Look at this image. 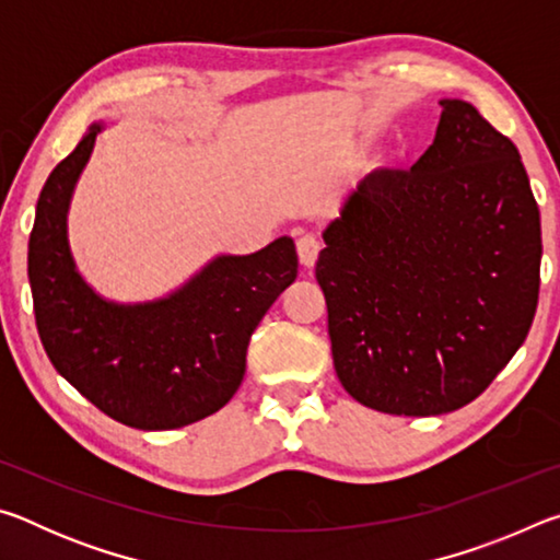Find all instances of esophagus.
I'll return each instance as SVG.
<instances>
[{"label":"esophagus","instance_id":"esophagus-1","mask_svg":"<svg viewBox=\"0 0 560 560\" xmlns=\"http://www.w3.org/2000/svg\"><path fill=\"white\" fill-rule=\"evenodd\" d=\"M296 249H299V261L303 264V267L311 269L318 259V252H320V242L316 240L314 234H306L301 236V240L296 242Z\"/></svg>","mask_w":560,"mask_h":560}]
</instances>
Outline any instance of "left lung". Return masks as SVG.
I'll list each match as a JSON object with an SVG mask.
<instances>
[{"mask_svg":"<svg viewBox=\"0 0 560 560\" xmlns=\"http://www.w3.org/2000/svg\"><path fill=\"white\" fill-rule=\"evenodd\" d=\"M410 170H375L326 226L316 279L340 385L377 412L469 405L528 336L541 214L516 145L442 98Z\"/></svg>","mask_w":560,"mask_h":560,"instance_id":"obj_1","label":"left lung"}]
</instances>
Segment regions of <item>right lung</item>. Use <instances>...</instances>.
Masks as SVG:
<instances>
[{
  "mask_svg": "<svg viewBox=\"0 0 560 560\" xmlns=\"http://www.w3.org/2000/svg\"><path fill=\"white\" fill-rule=\"evenodd\" d=\"M101 130L103 122H93L36 202L30 236L36 328L59 375L101 412L136 430H177L232 400L254 328L296 281V246L279 236L246 257L222 254L165 299L98 296L75 269L69 207Z\"/></svg>",
  "mask_w": 560,
  "mask_h": 560,
  "instance_id": "1",
  "label": "right lung"
}]
</instances>
